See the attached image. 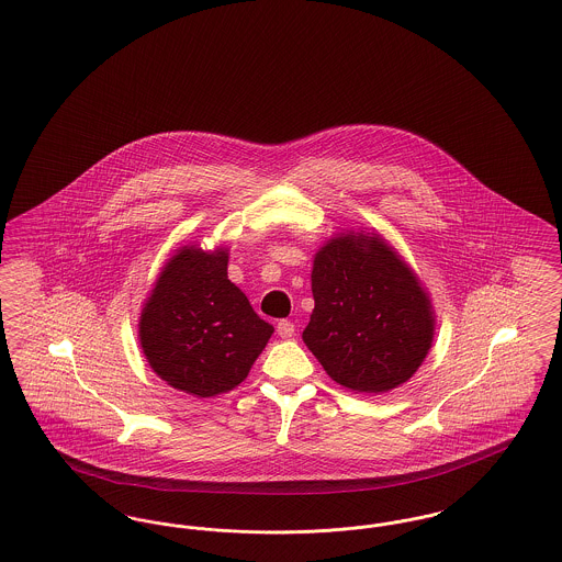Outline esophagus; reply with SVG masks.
<instances>
[{
    "label": "esophagus",
    "mask_w": 562,
    "mask_h": 562,
    "mask_svg": "<svg viewBox=\"0 0 562 562\" xmlns=\"http://www.w3.org/2000/svg\"><path fill=\"white\" fill-rule=\"evenodd\" d=\"M276 328H278V335L282 339H291V337H294V333H296V328H294V324L291 321H280Z\"/></svg>",
    "instance_id": "34e87169"
}]
</instances>
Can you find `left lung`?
Here are the masks:
<instances>
[{"label":"left lung","mask_w":562,"mask_h":562,"mask_svg":"<svg viewBox=\"0 0 562 562\" xmlns=\"http://www.w3.org/2000/svg\"><path fill=\"white\" fill-rule=\"evenodd\" d=\"M312 293L303 341L333 381L381 394L424 362L434 337L428 294L385 241L346 234L322 246Z\"/></svg>","instance_id":"obj_1"}]
</instances>
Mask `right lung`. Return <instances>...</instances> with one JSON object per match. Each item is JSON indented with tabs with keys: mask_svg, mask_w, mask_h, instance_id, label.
<instances>
[{
	"mask_svg": "<svg viewBox=\"0 0 562 562\" xmlns=\"http://www.w3.org/2000/svg\"><path fill=\"white\" fill-rule=\"evenodd\" d=\"M273 326L227 278V252L181 248L147 299L138 337L151 369L191 396L234 390L268 346Z\"/></svg>",
	"mask_w": 562,
	"mask_h": 562,
	"instance_id": "obj_1",
	"label": "right lung"
}]
</instances>
